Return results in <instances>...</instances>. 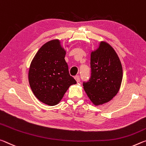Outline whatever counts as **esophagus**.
<instances>
[{
    "label": "esophagus",
    "mask_w": 146,
    "mask_h": 146,
    "mask_svg": "<svg viewBox=\"0 0 146 146\" xmlns=\"http://www.w3.org/2000/svg\"><path fill=\"white\" fill-rule=\"evenodd\" d=\"M74 78H75V80H76V82H77L78 83H79V82H80V76H76L75 77H74Z\"/></svg>",
    "instance_id": "34e87169"
}]
</instances>
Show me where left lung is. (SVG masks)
I'll return each mask as SVG.
<instances>
[{"mask_svg": "<svg viewBox=\"0 0 146 146\" xmlns=\"http://www.w3.org/2000/svg\"><path fill=\"white\" fill-rule=\"evenodd\" d=\"M91 77L83 89L94 106H100L115 96L123 78L122 66L116 52L105 41L90 54Z\"/></svg>", "mask_w": 146, "mask_h": 146, "instance_id": "1", "label": "left lung"}]
</instances>
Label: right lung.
<instances>
[{
    "mask_svg": "<svg viewBox=\"0 0 146 146\" xmlns=\"http://www.w3.org/2000/svg\"><path fill=\"white\" fill-rule=\"evenodd\" d=\"M66 50L59 39L46 42L31 62L28 81L35 96L46 105L58 104L70 85L76 82L69 74Z\"/></svg>",
    "mask_w": 146,
    "mask_h": 146,
    "instance_id": "obj_1",
    "label": "right lung"
}]
</instances>
